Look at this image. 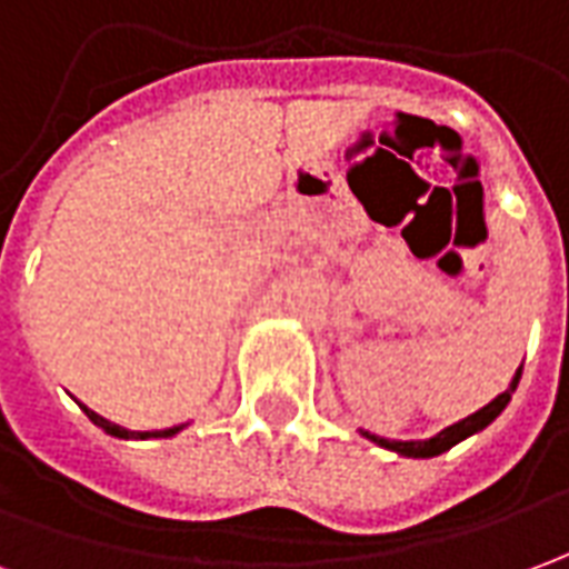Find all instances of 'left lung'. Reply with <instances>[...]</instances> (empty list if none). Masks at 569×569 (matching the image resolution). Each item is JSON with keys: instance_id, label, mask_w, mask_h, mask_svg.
Here are the masks:
<instances>
[{"instance_id": "left-lung-1", "label": "left lung", "mask_w": 569, "mask_h": 569, "mask_svg": "<svg viewBox=\"0 0 569 569\" xmlns=\"http://www.w3.org/2000/svg\"><path fill=\"white\" fill-rule=\"evenodd\" d=\"M518 378H521V371L515 375L512 381V390L515 383H518ZM512 390H506L502 396H497L490 406H485L481 411H476L472 418L460 420V423H453V427H448L445 432H439L436 439L429 441H390V439H378V436H371V432H366L371 441H378L381 448H390V451H399L406 453V457H436V453L448 451V448H453L457 441H463L466 436H472V432H478V429H485L490 423V420L500 415L502 408L509 406V399H512Z\"/></svg>"}]
</instances>
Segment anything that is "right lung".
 I'll list each match as a JSON object with an SVG mask.
<instances>
[{
  "label": "right lung",
  "instance_id": "1",
  "mask_svg": "<svg viewBox=\"0 0 569 569\" xmlns=\"http://www.w3.org/2000/svg\"><path fill=\"white\" fill-rule=\"evenodd\" d=\"M84 408V415L97 423L100 429H106L109 436H116V439H170V436H176L179 429L182 427H173V429H154V432H133V429H124V427H118V423H109L106 418H100L97 411H91L88 406H81Z\"/></svg>",
  "mask_w": 569,
  "mask_h": 569
}]
</instances>
